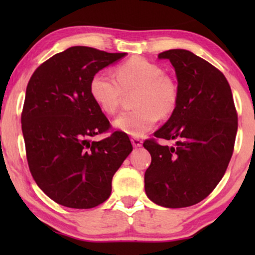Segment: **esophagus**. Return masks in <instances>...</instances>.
<instances>
[{
  "instance_id": "1",
  "label": "esophagus",
  "mask_w": 255,
  "mask_h": 255,
  "mask_svg": "<svg viewBox=\"0 0 255 255\" xmlns=\"http://www.w3.org/2000/svg\"><path fill=\"white\" fill-rule=\"evenodd\" d=\"M131 144H133L134 147H139V146H141L142 144V140L140 139V137H131Z\"/></svg>"
}]
</instances>
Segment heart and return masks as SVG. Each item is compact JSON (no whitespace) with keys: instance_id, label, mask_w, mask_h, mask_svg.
Masks as SVG:
<instances>
[{"instance_id":"obj_1","label":"heart","mask_w":255,"mask_h":255,"mask_svg":"<svg viewBox=\"0 0 255 255\" xmlns=\"http://www.w3.org/2000/svg\"><path fill=\"white\" fill-rule=\"evenodd\" d=\"M115 76L97 72L90 81L91 97L105 114L113 115L121 107L126 95L134 96L135 109L126 111L114 121L119 130L141 136L176 110L178 86L159 64L141 56L131 57L115 68Z\"/></svg>"}]
</instances>
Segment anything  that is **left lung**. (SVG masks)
<instances>
[{
    "label": "left lung",
    "mask_w": 255,
    "mask_h": 255,
    "mask_svg": "<svg viewBox=\"0 0 255 255\" xmlns=\"http://www.w3.org/2000/svg\"><path fill=\"white\" fill-rule=\"evenodd\" d=\"M177 77L176 110L145 140L151 164L145 192L160 206L180 209L200 203L224 176L235 145L238 113L227 78L204 58L183 49L160 52ZM157 138L176 139L174 148Z\"/></svg>",
    "instance_id": "obj_1"
}]
</instances>
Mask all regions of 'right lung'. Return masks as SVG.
I'll use <instances>...</instances> for the list:
<instances>
[{
	"mask_svg": "<svg viewBox=\"0 0 255 255\" xmlns=\"http://www.w3.org/2000/svg\"><path fill=\"white\" fill-rule=\"evenodd\" d=\"M72 46L43 62L27 84L21 128L31 175L55 203L92 209L110 197L111 181L133 150L91 97L93 74L125 56Z\"/></svg>",
	"mask_w": 255,
	"mask_h": 255,
	"instance_id": "obj_1",
	"label": "right lung"
}]
</instances>
